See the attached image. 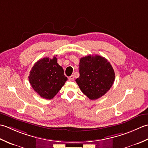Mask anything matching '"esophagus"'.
Returning a JSON list of instances; mask_svg holds the SVG:
<instances>
[{"label":"esophagus","mask_w":148,"mask_h":148,"mask_svg":"<svg viewBox=\"0 0 148 148\" xmlns=\"http://www.w3.org/2000/svg\"><path fill=\"white\" fill-rule=\"evenodd\" d=\"M68 79L70 81H73L74 80V77L73 76V75H71V76L68 78Z\"/></svg>","instance_id":"34e87169"}]
</instances>
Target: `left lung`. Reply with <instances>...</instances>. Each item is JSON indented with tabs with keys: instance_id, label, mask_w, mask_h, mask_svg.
Wrapping results in <instances>:
<instances>
[{
	"instance_id": "left-lung-1",
	"label": "left lung",
	"mask_w": 148,
	"mask_h": 148,
	"mask_svg": "<svg viewBox=\"0 0 148 148\" xmlns=\"http://www.w3.org/2000/svg\"><path fill=\"white\" fill-rule=\"evenodd\" d=\"M79 73L80 77L75 81L82 92L91 100L103 96L115 80L110 63L105 57L97 55L80 58Z\"/></svg>"
}]
</instances>
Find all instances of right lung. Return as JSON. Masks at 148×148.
<instances>
[{
	"label": "right lung",
	"instance_id": "1",
	"mask_svg": "<svg viewBox=\"0 0 148 148\" xmlns=\"http://www.w3.org/2000/svg\"><path fill=\"white\" fill-rule=\"evenodd\" d=\"M56 56L52 59L45 57L39 60L32 68L29 76L33 89L47 99H52L68 80L62 68L57 63Z\"/></svg>",
	"mask_w": 148,
	"mask_h": 148
}]
</instances>
